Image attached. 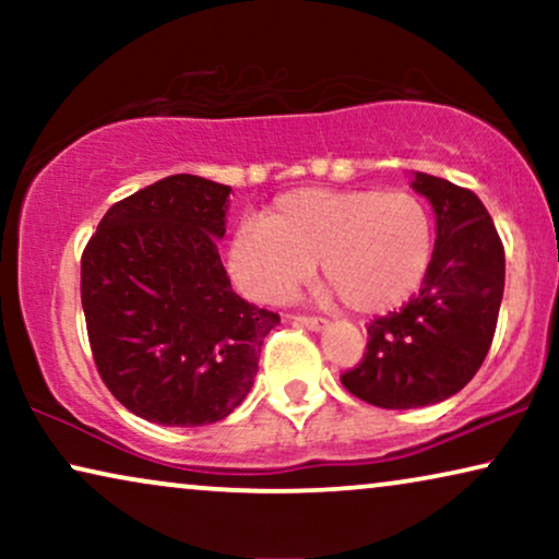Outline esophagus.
Listing matches in <instances>:
<instances>
[{
    "mask_svg": "<svg viewBox=\"0 0 559 559\" xmlns=\"http://www.w3.org/2000/svg\"><path fill=\"white\" fill-rule=\"evenodd\" d=\"M295 323L310 328V331H320V328L325 325V320L316 318V316H295Z\"/></svg>",
    "mask_w": 559,
    "mask_h": 559,
    "instance_id": "1",
    "label": "esophagus"
}]
</instances>
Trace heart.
Here are the masks:
<instances>
[{"label":"heart","instance_id":"heart-1","mask_svg":"<svg viewBox=\"0 0 559 559\" xmlns=\"http://www.w3.org/2000/svg\"><path fill=\"white\" fill-rule=\"evenodd\" d=\"M430 257V216L409 190L305 188L236 228L228 266L249 297L282 302L320 262L348 310L379 316L417 293Z\"/></svg>","mask_w":559,"mask_h":559}]
</instances>
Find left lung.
Masks as SVG:
<instances>
[{
  "mask_svg": "<svg viewBox=\"0 0 559 559\" xmlns=\"http://www.w3.org/2000/svg\"><path fill=\"white\" fill-rule=\"evenodd\" d=\"M435 211V249L417 295L371 320L361 364L341 377L358 400L384 409L438 404L461 392L491 348L507 259L486 205L468 188L415 173Z\"/></svg>",
  "mask_w": 559,
  "mask_h": 559,
  "instance_id": "left-lung-1",
  "label": "left lung"
}]
</instances>
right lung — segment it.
<instances>
[{
	"label": "right lung",
	"mask_w": 559,
	"mask_h": 559,
	"mask_svg": "<svg viewBox=\"0 0 559 559\" xmlns=\"http://www.w3.org/2000/svg\"><path fill=\"white\" fill-rule=\"evenodd\" d=\"M231 188L170 175L114 203L81 257L96 369L136 417L198 427L231 415L280 323L231 289L221 264Z\"/></svg>",
	"instance_id": "1"
}]
</instances>
